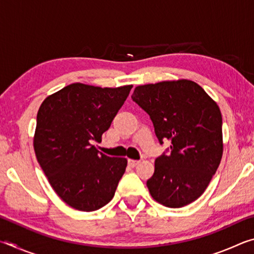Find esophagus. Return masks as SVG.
I'll use <instances>...</instances> for the list:
<instances>
[{
	"label": "esophagus",
	"instance_id": "34e87169",
	"mask_svg": "<svg viewBox=\"0 0 254 254\" xmlns=\"http://www.w3.org/2000/svg\"><path fill=\"white\" fill-rule=\"evenodd\" d=\"M127 163H128V166L132 167V168H134V167H136L137 165H139L140 161L139 160H133V159H128Z\"/></svg>",
	"mask_w": 254,
	"mask_h": 254
}]
</instances>
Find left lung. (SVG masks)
Returning <instances> with one entry per match:
<instances>
[{
    "instance_id": "left-lung-1",
    "label": "left lung",
    "mask_w": 254,
    "mask_h": 254,
    "mask_svg": "<svg viewBox=\"0 0 254 254\" xmlns=\"http://www.w3.org/2000/svg\"><path fill=\"white\" fill-rule=\"evenodd\" d=\"M132 100L149 114L159 142L171 143L169 156L154 161L147 182L150 195L170 208L192 203L207 188L222 159L220 107L188 79L136 86Z\"/></svg>"
}]
</instances>
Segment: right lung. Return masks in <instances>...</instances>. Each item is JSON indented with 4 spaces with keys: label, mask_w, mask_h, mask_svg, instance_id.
Here are the masks:
<instances>
[{
    "label": "right lung",
    "mask_w": 254,
    "mask_h": 254,
    "mask_svg": "<svg viewBox=\"0 0 254 254\" xmlns=\"http://www.w3.org/2000/svg\"><path fill=\"white\" fill-rule=\"evenodd\" d=\"M132 87L74 83L40 105L34 152L56 194L70 207L93 212L113 198L127 160L100 153L92 143L102 141Z\"/></svg>",
    "instance_id": "right-lung-1"
}]
</instances>
